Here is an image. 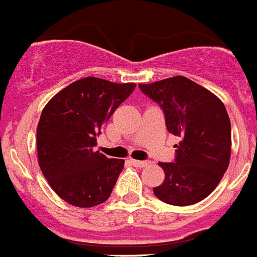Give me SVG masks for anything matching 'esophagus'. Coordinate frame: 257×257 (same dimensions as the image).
<instances>
[{"label":"esophagus","mask_w":257,"mask_h":257,"mask_svg":"<svg viewBox=\"0 0 257 257\" xmlns=\"http://www.w3.org/2000/svg\"><path fill=\"white\" fill-rule=\"evenodd\" d=\"M131 164L135 166V167H139V168H143V167H147L151 162L150 161H135V159H131Z\"/></svg>","instance_id":"obj_1"}]
</instances>
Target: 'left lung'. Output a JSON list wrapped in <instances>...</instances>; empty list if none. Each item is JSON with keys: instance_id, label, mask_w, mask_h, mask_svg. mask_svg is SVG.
<instances>
[{"instance_id": "8db88e82", "label": "left lung", "mask_w": 257, "mask_h": 257, "mask_svg": "<svg viewBox=\"0 0 257 257\" xmlns=\"http://www.w3.org/2000/svg\"><path fill=\"white\" fill-rule=\"evenodd\" d=\"M139 89L161 106L168 133L179 138L175 161L159 162L164 180L154 194L172 206L200 202L216 188L229 164L231 122L224 104L182 75L139 83Z\"/></svg>"}]
</instances>
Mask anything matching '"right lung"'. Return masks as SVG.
Wrapping results in <instances>:
<instances>
[{"mask_svg": "<svg viewBox=\"0 0 257 257\" xmlns=\"http://www.w3.org/2000/svg\"><path fill=\"white\" fill-rule=\"evenodd\" d=\"M135 83L82 78L51 98L37 126L38 164L47 183L71 206L106 202L123 170V159L95 151L100 127L134 91Z\"/></svg>", "mask_w": 257, "mask_h": 257, "instance_id": "add662e5", "label": "right lung"}]
</instances>
